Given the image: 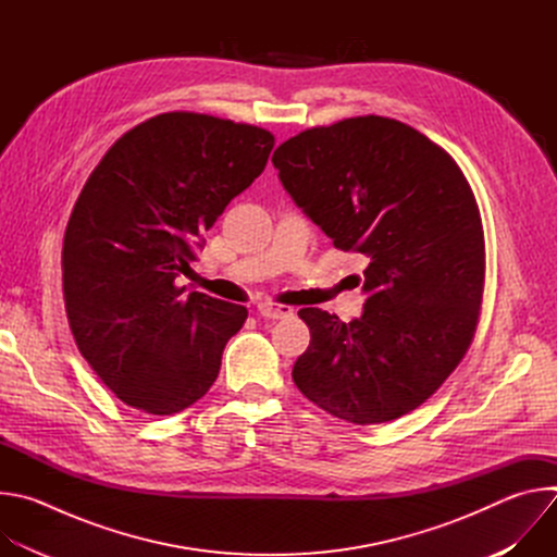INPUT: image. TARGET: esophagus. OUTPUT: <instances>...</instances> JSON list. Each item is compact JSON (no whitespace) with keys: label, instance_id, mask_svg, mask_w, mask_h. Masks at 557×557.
Returning <instances> with one entry per match:
<instances>
[{"label":"esophagus","instance_id":"1","mask_svg":"<svg viewBox=\"0 0 557 557\" xmlns=\"http://www.w3.org/2000/svg\"><path fill=\"white\" fill-rule=\"evenodd\" d=\"M293 308L286 304H273V301H262L258 304V314L264 317V320H284V317H293Z\"/></svg>","mask_w":557,"mask_h":557}]
</instances>
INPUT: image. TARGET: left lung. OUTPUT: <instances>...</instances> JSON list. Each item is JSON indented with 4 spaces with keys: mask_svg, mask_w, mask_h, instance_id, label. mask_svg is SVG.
Here are the masks:
<instances>
[{
    "mask_svg": "<svg viewBox=\"0 0 557 557\" xmlns=\"http://www.w3.org/2000/svg\"><path fill=\"white\" fill-rule=\"evenodd\" d=\"M271 161L333 245L368 260L361 317L299 310L310 344L295 385L357 425L417 410L460 363L481 314L485 235L467 178L428 136L374 114L299 132Z\"/></svg>",
    "mask_w": 557,
    "mask_h": 557,
    "instance_id": "8db88e82",
    "label": "left lung"
}]
</instances>
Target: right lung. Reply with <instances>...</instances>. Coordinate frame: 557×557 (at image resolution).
<instances>
[{
    "mask_svg": "<svg viewBox=\"0 0 557 557\" xmlns=\"http://www.w3.org/2000/svg\"><path fill=\"white\" fill-rule=\"evenodd\" d=\"M271 132L158 114L101 158L63 237V297L84 359L119 399L176 414L209 392L247 308L176 286L202 235L267 168Z\"/></svg>",
    "mask_w": 557,
    "mask_h": 557,
    "instance_id": "right-lung-1",
    "label": "right lung"
}]
</instances>
